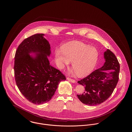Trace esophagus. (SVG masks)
<instances>
[{
  "instance_id": "esophagus-1",
  "label": "esophagus",
  "mask_w": 132,
  "mask_h": 132,
  "mask_svg": "<svg viewBox=\"0 0 132 132\" xmlns=\"http://www.w3.org/2000/svg\"><path fill=\"white\" fill-rule=\"evenodd\" d=\"M67 80L68 81H69V82H72V83H75L76 82L75 80H73V79H71V78H67Z\"/></svg>"
}]
</instances>
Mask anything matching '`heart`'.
<instances>
[{"label": "heart", "mask_w": 132, "mask_h": 132, "mask_svg": "<svg viewBox=\"0 0 132 132\" xmlns=\"http://www.w3.org/2000/svg\"><path fill=\"white\" fill-rule=\"evenodd\" d=\"M62 51L57 50L55 59L59 69L72 63L74 73L80 77L89 75L94 69L99 57L96 48L79 42H72L63 45Z\"/></svg>", "instance_id": "obj_1"}]
</instances>
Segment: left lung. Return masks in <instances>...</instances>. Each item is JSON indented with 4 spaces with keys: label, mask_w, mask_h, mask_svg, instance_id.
<instances>
[{
    "label": "left lung",
    "mask_w": 132,
    "mask_h": 132,
    "mask_svg": "<svg viewBox=\"0 0 132 132\" xmlns=\"http://www.w3.org/2000/svg\"><path fill=\"white\" fill-rule=\"evenodd\" d=\"M104 58L105 62L101 68L78 82L85 88L82 94L77 95L85 104L94 106L102 103L109 97L117 85L120 71L119 62L109 50L104 51Z\"/></svg>",
    "instance_id": "1"
}]
</instances>
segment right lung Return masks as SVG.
Masks as SVG:
<instances>
[{
	"label": "right lung",
	"instance_id": "obj_1",
	"mask_svg": "<svg viewBox=\"0 0 132 132\" xmlns=\"http://www.w3.org/2000/svg\"><path fill=\"white\" fill-rule=\"evenodd\" d=\"M44 36L37 34L26 38L15 56L17 86L26 99L36 104L50 101L59 82L66 80L59 70L50 65V45Z\"/></svg>",
	"mask_w": 132,
	"mask_h": 132
}]
</instances>
